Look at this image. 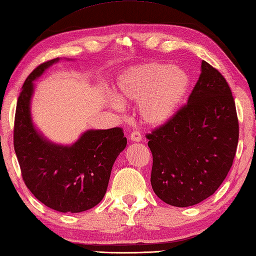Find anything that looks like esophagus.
<instances>
[{
  "mask_svg": "<svg viewBox=\"0 0 256 256\" xmlns=\"http://www.w3.org/2000/svg\"><path fill=\"white\" fill-rule=\"evenodd\" d=\"M129 139L132 142H140L142 140V134L138 130H134V132L129 134Z\"/></svg>",
  "mask_w": 256,
  "mask_h": 256,
  "instance_id": "1",
  "label": "esophagus"
}]
</instances>
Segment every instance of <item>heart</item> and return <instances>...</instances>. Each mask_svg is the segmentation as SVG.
I'll list each match as a JSON object with an SVG mask.
<instances>
[{
  "mask_svg": "<svg viewBox=\"0 0 256 256\" xmlns=\"http://www.w3.org/2000/svg\"><path fill=\"white\" fill-rule=\"evenodd\" d=\"M188 86L190 78L182 69L148 62L124 71L116 82V94L124 104L138 102L144 124L159 127L174 117Z\"/></svg>",
  "mask_w": 256,
  "mask_h": 256,
  "instance_id": "1",
  "label": "heart"
}]
</instances>
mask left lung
<instances>
[{
  "instance_id": "1",
  "label": "left lung",
  "mask_w": 256,
  "mask_h": 256,
  "mask_svg": "<svg viewBox=\"0 0 256 256\" xmlns=\"http://www.w3.org/2000/svg\"><path fill=\"white\" fill-rule=\"evenodd\" d=\"M146 138L152 154L150 182L162 202L187 207L213 195L233 165L238 142L235 101L220 72L202 61L187 104Z\"/></svg>"
}]
</instances>
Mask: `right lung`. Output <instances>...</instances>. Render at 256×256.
Masks as SVG:
<instances>
[{"label":"right lung","mask_w":256,"mask_h":256,"mask_svg":"<svg viewBox=\"0 0 256 256\" xmlns=\"http://www.w3.org/2000/svg\"><path fill=\"white\" fill-rule=\"evenodd\" d=\"M58 59L38 66L18 94L13 144L24 184L36 200L62 213H80L99 204L116 158L127 144L124 130H88L70 147L46 142L30 117L32 81Z\"/></svg>","instance_id":"1"}]
</instances>
